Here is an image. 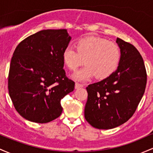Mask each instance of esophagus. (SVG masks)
Listing matches in <instances>:
<instances>
[{"label":"esophagus","instance_id":"1","mask_svg":"<svg viewBox=\"0 0 153 153\" xmlns=\"http://www.w3.org/2000/svg\"><path fill=\"white\" fill-rule=\"evenodd\" d=\"M82 87H83V85H82V84H80L78 83V82H76V83H75V89L80 88H82Z\"/></svg>","mask_w":153,"mask_h":153}]
</instances>
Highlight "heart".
<instances>
[{
    "label": "heart",
    "mask_w": 153,
    "mask_h": 153,
    "mask_svg": "<svg viewBox=\"0 0 153 153\" xmlns=\"http://www.w3.org/2000/svg\"><path fill=\"white\" fill-rule=\"evenodd\" d=\"M76 49L68 47L62 52L65 64L71 71L86 65L73 75L77 80L86 81L94 75L99 79L110 76L118 68L121 51L117 43L97 36H86L76 42Z\"/></svg>",
    "instance_id": "obj_1"
}]
</instances>
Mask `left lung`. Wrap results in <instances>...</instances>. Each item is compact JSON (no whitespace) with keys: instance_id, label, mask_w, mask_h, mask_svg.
<instances>
[{"instance_id":"obj_1","label":"left lung","mask_w":153,"mask_h":153,"mask_svg":"<svg viewBox=\"0 0 153 153\" xmlns=\"http://www.w3.org/2000/svg\"><path fill=\"white\" fill-rule=\"evenodd\" d=\"M117 43L121 51L117 71L86 88L85 119L99 129H113L127 122L137 108L146 87V69L139 51L119 38Z\"/></svg>"}]
</instances>
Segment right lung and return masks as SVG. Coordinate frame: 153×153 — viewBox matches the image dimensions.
I'll return each mask as SVG.
<instances>
[{"instance_id":"add662e5","label":"right lung","mask_w":153,"mask_h":153,"mask_svg":"<svg viewBox=\"0 0 153 153\" xmlns=\"http://www.w3.org/2000/svg\"><path fill=\"white\" fill-rule=\"evenodd\" d=\"M71 37L66 29H46L28 36L13 54L8 73L9 96L24 119L47 123L61 115V99L75 82L63 69L62 52Z\"/></svg>"}]
</instances>
